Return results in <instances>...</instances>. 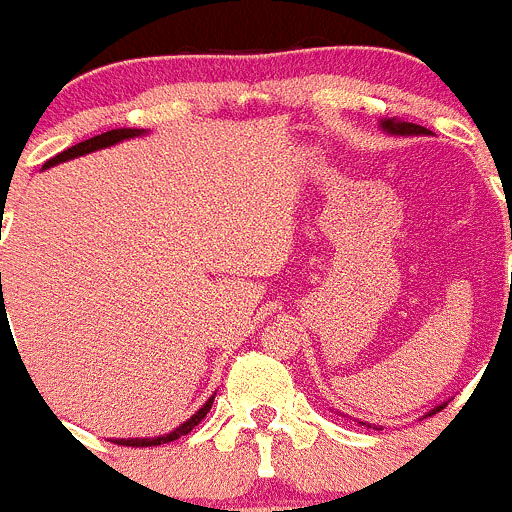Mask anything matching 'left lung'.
<instances>
[{
	"mask_svg": "<svg viewBox=\"0 0 512 512\" xmlns=\"http://www.w3.org/2000/svg\"><path fill=\"white\" fill-rule=\"evenodd\" d=\"M383 131H388V134H398V136H418V134H428L426 126H418V124H411V121H398V119H383L381 121ZM445 406V403H443ZM443 406H435L433 411L428 413V416H433L435 411H440Z\"/></svg>",
	"mask_w": 512,
	"mask_h": 512,
	"instance_id": "obj_1",
	"label": "left lung"
}]
</instances>
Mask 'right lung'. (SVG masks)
I'll return each instance as SVG.
<instances>
[{"label": "right lung", "instance_id": "obj_1", "mask_svg": "<svg viewBox=\"0 0 512 512\" xmlns=\"http://www.w3.org/2000/svg\"><path fill=\"white\" fill-rule=\"evenodd\" d=\"M141 134H146V129H111V131H106V134L91 136V139L79 141V144L69 146L67 151H62V154H57V156H54V159H49L47 164L42 166V169H49V166H57V164H62V161H69V159H77V156L91 154V151L106 149V146H114V144H119V141L134 139V136H141ZM211 403H214V396H211L209 401H206L204 406H201L199 411H196L194 416L189 418V421H184L179 428L171 430V433L156 435V438H119V440H114V443L116 445H131V448H151V445L171 443V440L181 438V435L191 433V430L199 426V423L206 418V413L211 411Z\"/></svg>", "mask_w": 512, "mask_h": 512}]
</instances>
